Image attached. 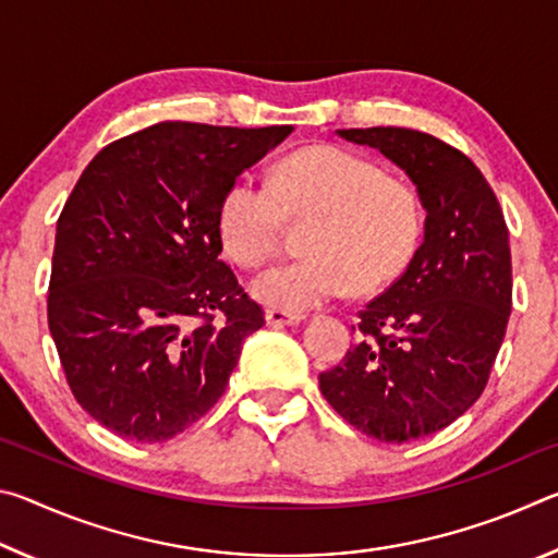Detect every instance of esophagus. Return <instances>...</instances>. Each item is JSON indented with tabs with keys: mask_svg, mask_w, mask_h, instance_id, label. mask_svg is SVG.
I'll use <instances>...</instances> for the list:
<instances>
[{
	"mask_svg": "<svg viewBox=\"0 0 558 558\" xmlns=\"http://www.w3.org/2000/svg\"><path fill=\"white\" fill-rule=\"evenodd\" d=\"M305 315H295V313H282V310H266V323L270 327H282V325H300Z\"/></svg>",
	"mask_w": 558,
	"mask_h": 558,
	"instance_id": "esophagus-1",
	"label": "esophagus"
}]
</instances>
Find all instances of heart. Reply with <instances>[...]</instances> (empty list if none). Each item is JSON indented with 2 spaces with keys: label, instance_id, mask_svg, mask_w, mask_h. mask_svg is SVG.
<instances>
[{
  "label": "heart",
  "instance_id": "obj_1",
  "mask_svg": "<svg viewBox=\"0 0 558 558\" xmlns=\"http://www.w3.org/2000/svg\"><path fill=\"white\" fill-rule=\"evenodd\" d=\"M288 219H315L307 258L270 268L253 298L282 313H307L349 290L379 292L399 280L421 248L426 209L411 184L374 159L335 145L305 147L272 169L270 186L233 179L219 204V239L229 258L258 268L276 256Z\"/></svg>",
  "mask_w": 558,
  "mask_h": 558
}]
</instances>
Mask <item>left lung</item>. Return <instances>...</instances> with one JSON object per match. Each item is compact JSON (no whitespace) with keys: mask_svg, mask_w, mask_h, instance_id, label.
Masks as SVG:
<instances>
[{"mask_svg":"<svg viewBox=\"0 0 558 558\" xmlns=\"http://www.w3.org/2000/svg\"><path fill=\"white\" fill-rule=\"evenodd\" d=\"M337 135L409 174L426 231L403 276L359 313V342L319 389L356 430L409 442L450 426L485 389L512 313L509 231L483 172L442 140L405 128Z\"/></svg>","mask_w":558,"mask_h":558,"instance_id":"8db88e82","label":"left lung"}]
</instances>
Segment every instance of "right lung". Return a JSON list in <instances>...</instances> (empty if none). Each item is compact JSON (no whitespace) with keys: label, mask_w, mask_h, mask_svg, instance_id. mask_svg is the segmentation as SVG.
I'll return each instance as SVG.
<instances>
[{"label":"right lung","mask_w":558,"mask_h":558,"mask_svg":"<svg viewBox=\"0 0 558 558\" xmlns=\"http://www.w3.org/2000/svg\"><path fill=\"white\" fill-rule=\"evenodd\" d=\"M292 125L157 122L93 157L56 223L49 329L75 401L165 442L221 399L266 319L219 258V204Z\"/></svg>","instance_id":"obj_1"}]
</instances>
